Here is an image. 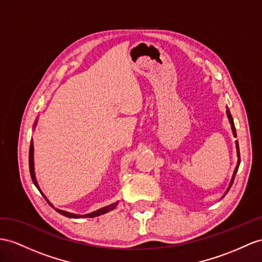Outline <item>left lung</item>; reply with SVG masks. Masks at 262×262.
Returning a JSON list of instances; mask_svg holds the SVG:
<instances>
[{
  "instance_id": "obj_1",
  "label": "left lung",
  "mask_w": 262,
  "mask_h": 262,
  "mask_svg": "<svg viewBox=\"0 0 262 262\" xmlns=\"http://www.w3.org/2000/svg\"><path fill=\"white\" fill-rule=\"evenodd\" d=\"M226 113H227V117H228V119H229V123H230V126H231V130H232L233 136H234V137H237V133H236V128H234L233 119H232V116H231V114H230V111H229V108H228V107H227V111H226ZM236 148H237V157H238L237 165H236V168H234V171H233V173H232V177H231V180H230V184H229V187H228V189H227L226 193H227L228 191H229L230 187H231V185H232V183H233L234 176H236V173H237L238 168H239V165H240V152H239V144H238V140H236ZM226 193H225V195H226Z\"/></svg>"
}]
</instances>
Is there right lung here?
<instances>
[{"label":"right lung","instance_id":"right-lung-1","mask_svg":"<svg viewBox=\"0 0 262 262\" xmlns=\"http://www.w3.org/2000/svg\"><path fill=\"white\" fill-rule=\"evenodd\" d=\"M37 120H38V117H36V119H35V123H34V125H33V129H35L36 124H37ZM29 165H30V172H31V178H32V180H33V184H34V185L36 186V188H37V189L39 190V192H41L42 195L44 196V198H45L46 201H48V203L50 204V206L54 208V209H55L58 213L63 214V216H65V217L75 218V219H76V218H94V217H98V216H100V214H104V213H107V212H110V211L114 210V209H115V208H116V206L118 205V201H116V203H114V204H112V205H110V206L103 207V208H100V209H97V210H95V211L90 212V213H86V214H75V213L66 212V211H64V210L57 209V208H55L54 206H53V204H51V201L45 197V195L42 192V190L39 189V186H38V183H37L36 177H35V170H34V145H33V139L31 140V146H30Z\"/></svg>","mask_w":262,"mask_h":262}]
</instances>
